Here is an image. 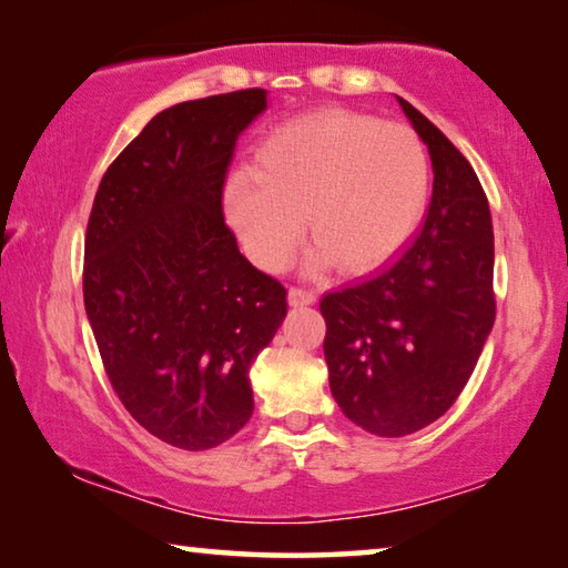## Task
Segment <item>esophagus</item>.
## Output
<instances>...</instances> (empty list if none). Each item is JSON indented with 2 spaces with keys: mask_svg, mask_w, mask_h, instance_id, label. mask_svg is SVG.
Returning <instances> with one entry per match:
<instances>
[{
  "mask_svg": "<svg viewBox=\"0 0 568 568\" xmlns=\"http://www.w3.org/2000/svg\"><path fill=\"white\" fill-rule=\"evenodd\" d=\"M287 301H291V305H313L318 301V295L313 291H305L301 285H293L291 291H287Z\"/></svg>",
  "mask_w": 568,
  "mask_h": 568,
  "instance_id": "1",
  "label": "esophagus"
}]
</instances>
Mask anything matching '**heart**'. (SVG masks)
<instances>
[{"mask_svg":"<svg viewBox=\"0 0 568 568\" xmlns=\"http://www.w3.org/2000/svg\"><path fill=\"white\" fill-rule=\"evenodd\" d=\"M428 155L413 130L328 110L275 128L255 170L227 182V215L265 267L291 257L307 217L323 261L345 273L386 263L420 223Z\"/></svg>","mask_w":568,"mask_h":568,"instance_id":"b5f03b06","label":"heart"}]
</instances>
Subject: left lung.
I'll return each instance as SVG.
<instances>
[{
  "instance_id": "obj_1",
  "label": "left lung",
  "mask_w": 568,
  "mask_h": 568,
  "mask_svg": "<svg viewBox=\"0 0 568 568\" xmlns=\"http://www.w3.org/2000/svg\"><path fill=\"white\" fill-rule=\"evenodd\" d=\"M398 102L434 165L426 223L398 261L321 301L333 398L386 438L416 434L454 406L496 321L486 192L454 142Z\"/></svg>"
}]
</instances>
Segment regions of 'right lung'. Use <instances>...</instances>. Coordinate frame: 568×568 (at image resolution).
Returning <instances> with one entry per match:
<instances>
[{
    "mask_svg": "<svg viewBox=\"0 0 568 568\" xmlns=\"http://www.w3.org/2000/svg\"><path fill=\"white\" fill-rule=\"evenodd\" d=\"M250 88L180 102L124 148L84 235V311L112 390L165 444L205 450L253 416L247 371L287 313L285 285L240 253L223 215Z\"/></svg>",
    "mask_w": 568,
    "mask_h": 568,
    "instance_id": "right-lung-1",
    "label": "right lung"
}]
</instances>
